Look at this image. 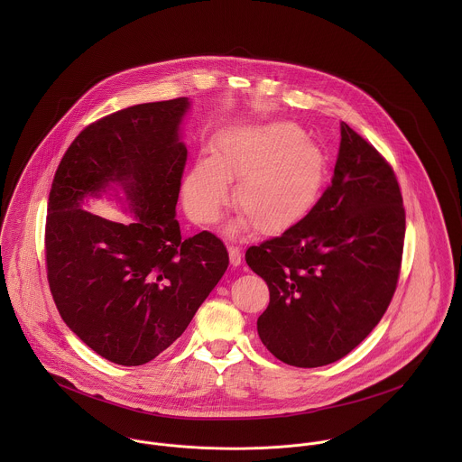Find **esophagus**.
<instances>
[{
	"label": "esophagus",
	"mask_w": 462,
	"mask_h": 462,
	"mask_svg": "<svg viewBox=\"0 0 462 462\" xmlns=\"http://www.w3.org/2000/svg\"><path fill=\"white\" fill-rule=\"evenodd\" d=\"M227 253H229V263L233 264V266H240V263H242V253H240V249L229 245V247H227Z\"/></svg>",
	"instance_id": "esophagus-1"
}]
</instances>
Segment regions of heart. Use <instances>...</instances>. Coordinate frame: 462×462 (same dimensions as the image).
<instances>
[{
    "instance_id": "b5f03b06",
    "label": "heart",
    "mask_w": 462,
    "mask_h": 462,
    "mask_svg": "<svg viewBox=\"0 0 462 462\" xmlns=\"http://www.w3.org/2000/svg\"><path fill=\"white\" fill-rule=\"evenodd\" d=\"M328 172L322 147L288 121L233 128L217 136L211 160L202 158L183 181L190 218L211 224L236 183L235 208L244 215L233 231L247 229L275 236L300 224L320 198Z\"/></svg>"
}]
</instances>
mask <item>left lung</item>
<instances>
[{
    "instance_id": "1",
    "label": "left lung",
    "mask_w": 462,
    "mask_h": 462,
    "mask_svg": "<svg viewBox=\"0 0 462 462\" xmlns=\"http://www.w3.org/2000/svg\"><path fill=\"white\" fill-rule=\"evenodd\" d=\"M339 130L334 176L313 211L245 253L270 290L260 339L299 368L341 359L374 330L402 262L405 211L395 172L348 125Z\"/></svg>"
}]
</instances>
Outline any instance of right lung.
Masks as SVG:
<instances>
[{"mask_svg":"<svg viewBox=\"0 0 462 462\" xmlns=\"http://www.w3.org/2000/svg\"><path fill=\"white\" fill-rule=\"evenodd\" d=\"M189 97L134 105L79 133L51 185L46 263L67 328L101 357L138 366L171 346L224 275V244L176 220L187 162ZM106 197L133 215L114 223L82 208Z\"/></svg>","mask_w":462,"mask_h":462,"instance_id":"1","label":"right lung"}]
</instances>
